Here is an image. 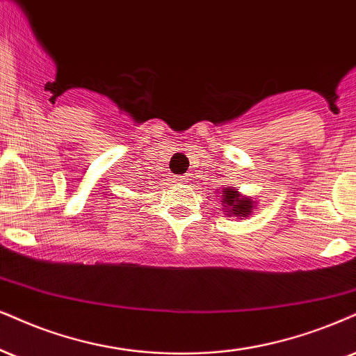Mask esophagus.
Masks as SVG:
<instances>
[{"label":"esophagus","mask_w":356,"mask_h":356,"mask_svg":"<svg viewBox=\"0 0 356 356\" xmlns=\"http://www.w3.org/2000/svg\"><path fill=\"white\" fill-rule=\"evenodd\" d=\"M188 179V177L185 175V177H175V181H178V183H183V181H186Z\"/></svg>","instance_id":"34e87169"}]
</instances>
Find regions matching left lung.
Listing matches in <instances>:
<instances>
[{"label": "left lung", "mask_w": 356, "mask_h": 356, "mask_svg": "<svg viewBox=\"0 0 356 356\" xmlns=\"http://www.w3.org/2000/svg\"><path fill=\"white\" fill-rule=\"evenodd\" d=\"M218 200H221L222 209H225L227 216H236L238 219H244L257 209V203L249 196L241 195L234 186L225 188L219 193Z\"/></svg>", "instance_id": "left-lung-1"}]
</instances>
